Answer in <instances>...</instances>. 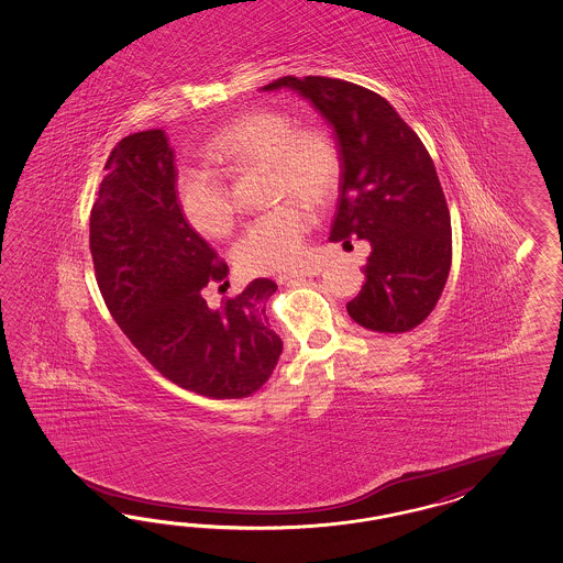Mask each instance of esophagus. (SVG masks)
Listing matches in <instances>:
<instances>
[{
	"mask_svg": "<svg viewBox=\"0 0 563 563\" xmlns=\"http://www.w3.org/2000/svg\"><path fill=\"white\" fill-rule=\"evenodd\" d=\"M321 272L322 269L319 265H312V267H305L300 272H289V274L279 275L277 282L279 284H296V282H302L306 277H317Z\"/></svg>",
	"mask_w": 563,
	"mask_h": 563,
	"instance_id": "esophagus-1",
	"label": "esophagus"
}]
</instances>
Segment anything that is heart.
<instances>
[{"label":"heart","mask_w":563,"mask_h":563,"mask_svg":"<svg viewBox=\"0 0 563 563\" xmlns=\"http://www.w3.org/2000/svg\"><path fill=\"white\" fill-rule=\"evenodd\" d=\"M206 158L224 166H269L275 189L324 203L338 187L339 156L333 142L314 129L296 131L286 114L255 111L209 140ZM177 203L185 222L201 236L220 239L230 232L234 209L224 183L213 173L183 166L175 180ZM314 213L288 199L251 220L234 244V258L244 275L275 274L296 265L305 253L306 232Z\"/></svg>","instance_id":"1"}]
</instances>
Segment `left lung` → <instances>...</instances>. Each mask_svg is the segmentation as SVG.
<instances>
[{"mask_svg":"<svg viewBox=\"0 0 563 563\" xmlns=\"http://www.w3.org/2000/svg\"><path fill=\"white\" fill-rule=\"evenodd\" d=\"M308 100L335 133L338 211L329 241L369 242L366 282L347 312L378 333H405L449 279L452 230L434 162L393 104L357 84L286 76L261 88Z\"/></svg>","mask_w":563,"mask_h":563,"instance_id":"1","label":"left lung"}]
</instances>
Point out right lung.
I'll return each mask as SVG.
<instances>
[{
	"label": "right lung",
	"mask_w": 563,
	"mask_h": 563,
	"mask_svg": "<svg viewBox=\"0 0 563 563\" xmlns=\"http://www.w3.org/2000/svg\"><path fill=\"white\" fill-rule=\"evenodd\" d=\"M104 170L90 251L114 321L175 385L211 399L253 395L284 350L265 312L275 282L258 277L209 308L201 289L224 282L228 265L178 209L175 150L162 129L123 137Z\"/></svg>",
	"instance_id": "right-lung-1"
}]
</instances>
